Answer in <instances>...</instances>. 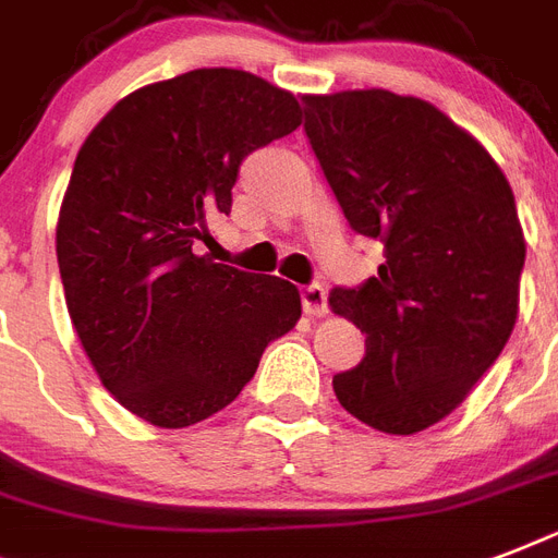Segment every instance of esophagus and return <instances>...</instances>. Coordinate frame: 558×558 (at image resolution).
I'll return each instance as SVG.
<instances>
[{"mask_svg":"<svg viewBox=\"0 0 558 558\" xmlns=\"http://www.w3.org/2000/svg\"><path fill=\"white\" fill-rule=\"evenodd\" d=\"M301 306H304V313L310 315V318H315V315H324L327 313V292H324L318 283H313V287H304L301 289Z\"/></svg>","mask_w":558,"mask_h":558,"instance_id":"esophagus-1","label":"esophagus"}]
</instances>
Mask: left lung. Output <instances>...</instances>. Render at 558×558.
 <instances>
[{"label": "left lung", "mask_w": 558, "mask_h": 558, "mask_svg": "<svg viewBox=\"0 0 558 558\" xmlns=\"http://www.w3.org/2000/svg\"><path fill=\"white\" fill-rule=\"evenodd\" d=\"M304 133L350 228L385 245L332 313L365 359L332 376L341 408L385 434L440 423L501 356L524 269L515 196L493 156L420 98L385 89L306 95Z\"/></svg>", "instance_id": "1"}]
</instances>
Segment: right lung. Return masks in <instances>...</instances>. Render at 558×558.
Instances as JSON below:
<instances>
[{
	"mask_svg": "<svg viewBox=\"0 0 558 558\" xmlns=\"http://www.w3.org/2000/svg\"><path fill=\"white\" fill-rule=\"evenodd\" d=\"M298 124L295 95L196 69L118 100L83 142L57 222L65 306L104 388L147 423L222 411L301 318L292 283L196 254L245 156Z\"/></svg>",
	"mask_w": 558,
	"mask_h": 558,
	"instance_id": "add662e5",
	"label": "right lung"
}]
</instances>
